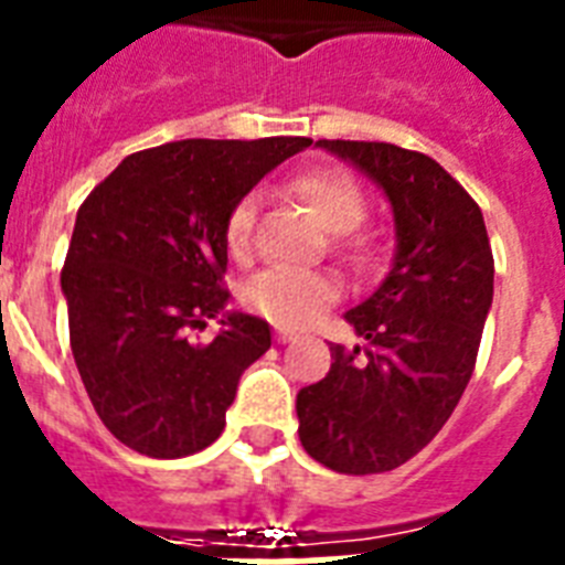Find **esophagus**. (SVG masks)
I'll list each match as a JSON object with an SVG mask.
<instances>
[{"label": "esophagus", "mask_w": 565, "mask_h": 565, "mask_svg": "<svg viewBox=\"0 0 565 565\" xmlns=\"http://www.w3.org/2000/svg\"><path fill=\"white\" fill-rule=\"evenodd\" d=\"M295 339H297V332H291V330H277V342H279V344L295 342Z\"/></svg>", "instance_id": "34e87169"}]
</instances>
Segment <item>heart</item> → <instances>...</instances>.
Returning <instances> with one entry per match:
<instances>
[{"label": "heart", "instance_id": "b5f03b06", "mask_svg": "<svg viewBox=\"0 0 565 565\" xmlns=\"http://www.w3.org/2000/svg\"><path fill=\"white\" fill-rule=\"evenodd\" d=\"M300 200L321 221L323 230L330 233H348L365 217V194L356 185V179L348 177L344 170H309L291 182ZM256 194H244L233 205L226 217V247L235 259H244L250 253L253 226H256ZM365 244H356L353 259H365ZM247 309L262 318H268L277 327H306L312 323L327 306L335 303L339 286L327 274L315 270H291V268H268L244 286L242 291Z\"/></svg>", "mask_w": 565, "mask_h": 565}]
</instances>
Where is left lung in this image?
<instances>
[{
  "label": "left lung",
  "instance_id": "8db88e82",
  "mask_svg": "<svg viewBox=\"0 0 565 565\" xmlns=\"http://www.w3.org/2000/svg\"><path fill=\"white\" fill-rule=\"evenodd\" d=\"M377 182L395 217V259L344 315L365 344H332L327 377L297 392L306 454L342 475L404 466L469 386L492 306L495 262L466 188L424 152L380 141H318Z\"/></svg>",
  "mask_w": 565,
  "mask_h": 565
}]
</instances>
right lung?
Here are the masks:
<instances>
[{
    "label": "right lung",
    "instance_id": "1",
    "mask_svg": "<svg viewBox=\"0 0 565 565\" xmlns=\"http://www.w3.org/2000/svg\"><path fill=\"white\" fill-rule=\"evenodd\" d=\"M309 138H188L135 152L76 214L61 291L70 348L115 439L156 460L209 448L244 369L270 348L256 315L226 312V217ZM222 315L212 343L191 329Z\"/></svg>",
    "mask_w": 565,
    "mask_h": 565
}]
</instances>
